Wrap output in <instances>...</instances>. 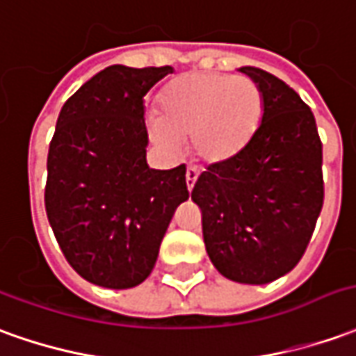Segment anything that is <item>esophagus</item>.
Masks as SVG:
<instances>
[{"mask_svg":"<svg viewBox=\"0 0 356 356\" xmlns=\"http://www.w3.org/2000/svg\"><path fill=\"white\" fill-rule=\"evenodd\" d=\"M197 176H200L197 166H188V170H186V184H188V190H190V192L193 190V184L197 180Z\"/></svg>","mask_w":356,"mask_h":356,"instance_id":"obj_1","label":"esophagus"}]
</instances>
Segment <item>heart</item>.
I'll list each match as a JSON object with an SVG mask.
<instances>
[{"label": "heart", "mask_w": 356, "mask_h": 356, "mask_svg": "<svg viewBox=\"0 0 356 356\" xmlns=\"http://www.w3.org/2000/svg\"><path fill=\"white\" fill-rule=\"evenodd\" d=\"M264 99L254 81L220 73H188L174 79L159 100L151 136L166 151L192 139L205 163H220L248 143L259 126Z\"/></svg>", "instance_id": "obj_1"}]
</instances>
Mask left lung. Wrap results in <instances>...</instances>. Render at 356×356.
<instances>
[{"label":"left lung","mask_w":356,"mask_h":356,"mask_svg":"<svg viewBox=\"0 0 356 356\" xmlns=\"http://www.w3.org/2000/svg\"><path fill=\"white\" fill-rule=\"evenodd\" d=\"M264 99L244 149L209 164L192 190L205 250L227 279L264 285L305 256L323 205L322 141L310 106L275 75L240 67Z\"/></svg>","instance_id":"8db88e82"}]
</instances>
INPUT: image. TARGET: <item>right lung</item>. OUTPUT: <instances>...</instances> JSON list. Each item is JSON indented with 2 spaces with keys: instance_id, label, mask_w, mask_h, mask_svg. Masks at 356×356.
Listing matches in <instances>:
<instances>
[{
  "instance_id": "1",
  "label": "right lung",
  "mask_w": 356,
  "mask_h": 356,
  "mask_svg": "<svg viewBox=\"0 0 356 356\" xmlns=\"http://www.w3.org/2000/svg\"><path fill=\"white\" fill-rule=\"evenodd\" d=\"M172 73L110 65L63 104L48 151L46 215L70 266L89 283L131 289L153 271L186 166H147L145 95Z\"/></svg>"
}]
</instances>
